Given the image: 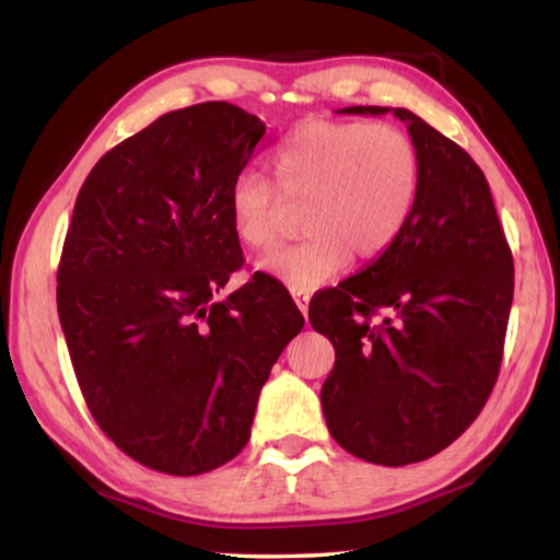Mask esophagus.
<instances>
[{"label":"esophagus","mask_w":560,"mask_h":560,"mask_svg":"<svg viewBox=\"0 0 560 560\" xmlns=\"http://www.w3.org/2000/svg\"><path fill=\"white\" fill-rule=\"evenodd\" d=\"M292 296H294V304L300 306V312L306 316V312H310V292L292 290Z\"/></svg>","instance_id":"obj_1"}]
</instances>
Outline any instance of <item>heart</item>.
I'll return each mask as SVG.
<instances>
[{
  "instance_id": "obj_1",
  "label": "heart",
  "mask_w": 560,
  "mask_h": 560,
  "mask_svg": "<svg viewBox=\"0 0 560 560\" xmlns=\"http://www.w3.org/2000/svg\"><path fill=\"white\" fill-rule=\"evenodd\" d=\"M278 188L244 174L230 190L236 236L268 248L282 232V191L306 202L304 242L280 246L260 260L292 290H314L348 266L380 258L404 232L418 198L420 156L410 137L386 122L312 118L296 125L272 152Z\"/></svg>"
}]
</instances>
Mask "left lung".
<instances>
[{"label":"left lung","instance_id":"1","mask_svg":"<svg viewBox=\"0 0 560 560\" xmlns=\"http://www.w3.org/2000/svg\"><path fill=\"white\" fill-rule=\"evenodd\" d=\"M394 116L420 156L413 212L389 250L310 304L314 330L336 348L322 386L328 432L382 466L430 459L481 413L503 362L515 290L483 171L416 113L394 108Z\"/></svg>","mask_w":560,"mask_h":560}]
</instances>
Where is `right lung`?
I'll return each instance as SVG.
<instances>
[{
  "label": "right lung",
  "mask_w": 560,
  "mask_h": 560,
  "mask_svg": "<svg viewBox=\"0 0 560 560\" xmlns=\"http://www.w3.org/2000/svg\"><path fill=\"white\" fill-rule=\"evenodd\" d=\"M266 122L226 101L171 110L98 159L57 268V314L98 428L135 462L198 476L246 447L258 394L304 316L254 272L230 190Z\"/></svg>",
  "instance_id": "1"
}]
</instances>
